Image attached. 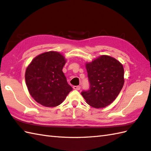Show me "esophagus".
Returning a JSON list of instances; mask_svg holds the SVG:
<instances>
[{"label": "esophagus", "mask_w": 151, "mask_h": 151, "mask_svg": "<svg viewBox=\"0 0 151 151\" xmlns=\"http://www.w3.org/2000/svg\"><path fill=\"white\" fill-rule=\"evenodd\" d=\"M73 89L74 90H79L81 89V86H73Z\"/></svg>", "instance_id": "1"}]
</instances>
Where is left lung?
<instances>
[{"label": "left lung", "instance_id": "1", "mask_svg": "<svg viewBox=\"0 0 151 151\" xmlns=\"http://www.w3.org/2000/svg\"><path fill=\"white\" fill-rule=\"evenodd\" d=\"M86 68L90 83L89 90L81 94L86 103L93 108H105L112 103L124 84V69L119 61L110 56L102 55Z\"/></svg>", "mask_w": 151, "mask_h": 151}]
</instances>
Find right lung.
Segmentation results:
<instances>
[{"label":"right lung","mask_w":151,"mask_h":151,"mask_svg":"<svg viewBox=\"0 0 151 151\" xmlns=\"http://www.w3.org/2000/svg\"><path fill=\"white\" fill-rule=\"evenodd\" d=\"M65 63L61 53L49 51L35 57L27 67L26 86L32 97L41 105L59 106L73 90L62 70Z\"/></svg>","instance_id":"obj_1"}]
</instances>
